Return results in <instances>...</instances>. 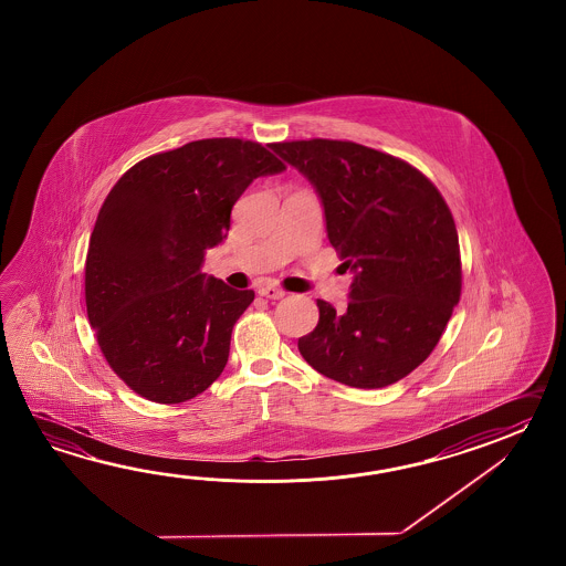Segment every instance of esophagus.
Returning <instances> with one entry per match:
<instances>
[{"label": "esophagus", "instance_id": "1", "mask_svg": "<svg viewBox=\"0 0 566 566\" xmlns=\"http://www.w3.org/2000/svg\"><path fill=\"white\" fill-rule=\"evenodd\" d=\"M259 295L266 297V300H281L285 295V291L275 287V285H263V287H259Z\"/></svg>", "mask_w": 566, "mask_h": 566}]
</instances>
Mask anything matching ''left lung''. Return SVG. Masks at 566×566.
I'll return each mask as SVG.
<instances>
[{"instance_id":"1","label":"left lung","mask_w":566,"mask_h":566,"mask_svg":"<svg viewBox=\"0 0 566 566\" xmlns=\"http://www.w3.org/2000/svg\"><path fill=\"white\" fill-rule=\"evenodd\" d=\"M312 181L327 239L354 273L348 310L317 300L297 348L313 370L354 388L395 385L429 358L461 297L458 229L419 169L373 147L307 139L271 145Z\"/></svg>"}]
</instances>
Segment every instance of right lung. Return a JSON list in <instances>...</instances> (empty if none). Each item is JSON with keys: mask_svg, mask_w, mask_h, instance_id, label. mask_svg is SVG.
Listing matches in <instances>:
<instances>
[{"mask_svg": "<svg viewBox=\"0 0 566 566\" xmlns=\"http://www.w3.org/2000/svg\"><path fill=\"white\" fill-rule=\"evenodd\" d=\"M283 169L259 142L214 137L145 157L108 192L86 253V315L108 366L139 397L178 405L224 370L254 291L200 266L249 184Z\"/></svg>", "mask_w": 566, "mask_h": 566, "instance_id": "add662e5", "label": "right lung"}]
</instances>
